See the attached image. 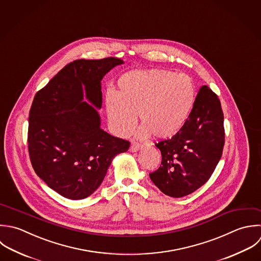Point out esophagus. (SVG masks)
Listing matches in <instances>:
<instances>
[{
  "instance_id": "1",
  "label": "esophagus",
  "mask_w": 261,
  "mask_h": 261,
  "mask_svg": "<svg viewBox=\"0 0 261 261\" xmlns=\"http://www.w3.org/2000/svg\"><path fill=\"white\" fill-rule=\"evenodd\" d=\"M140 148H141V147H140L139 145H137V144H131L129 150H130L131 152H137Z\"/></svg>"
}]
</instances>
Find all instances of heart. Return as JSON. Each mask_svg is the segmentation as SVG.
Wrapping results in <instances>:
<instances>
[{
    "mask_svg": "<svg viewBox=\"0 0 261 261\" xmlns=\"http://www.w3.org/2000/svg\"><path fill=\"white\" fill-rule=\"evenodd\" d=\"M118 84L119 92L110 88L106 95L109 126L117 136L132 131L138 114L139 136L169 139L183 128L195 103L194 83L184 74L137 70L124 74Z\"/></svg>",
    "mask_w": 261,
    "mask_h": 261,
    "instance_id": "1",
    "label": "heart"
}]
</instances>
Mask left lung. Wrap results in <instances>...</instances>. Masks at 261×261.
Wrapping results in <instances>:
<instances>
[{"label": "left lung", "mask_w": 261, "mask_h": 261, "mask_svg": "<svg viewBox=\"0 0 261 261\" xmlns=\"http://www.w3.org/2000/svg\"><path fill=\"white\" fill-rule=\"evenodd\" d=\"M225 143L224 114L218 95L203 85L183 128L155 144L162 165L149 177L166 195L179 198L204 185L214 173Z\"/></svg>", "instance_id": "8db88e82"}]
</instances>
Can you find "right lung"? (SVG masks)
<instances>
[{
    "label": "right lung",
    "mask_w": 261,
    "mask_h": 261,
    "mask_svg": "<svg viewBox=\"0 0 261 261\" xmlns=\"http://www.w3.org/2000/svg\"><path fill=\"white\" fill-rule=\"evenodd\" d=\"M122 64L117 58L76 60L33 98L28 123L31 165L50 189L66 198L91 195L114 158L130 146L129 141L100 128L97 111L102 102L103 76Z\"/></svg>",
    "instance_id": "right-lung-1"
}]
</instances>
